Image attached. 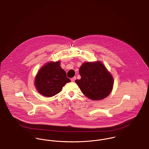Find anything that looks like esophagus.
Returning a JSON list of instances; mask_svg holds the SVG:
<instances>
[{
  "instance_id": "obj_1",
  "label": "esophagus",
  "mask_w": 149,
  "mask_h": 149,
  "mask_svg": "<svg viewBox=\"0 0 149 149\" xmlns=\"http://www.w3.org/2000/svg\"><path fill=\"white\" fill-rule=\"evenodd\" d=\"M75 79H76V77H74L73 78H72L71 79V80L72 81H75Z\"/></svg>"
}]
</instances>
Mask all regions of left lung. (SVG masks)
I'll return each mask as SVG.
<instances>
[{"label": "left lung", "instance_id": "8db88e82", "mask_svg": "<svg viewBox=\"0 0 149 149\" xmlns=\"http://www.w3.org/2000/svg\"><path fill=\"white\" fill-rule=\"evenodd\" d=\"M79 74L81 79L75 82L89 99L102 100L112 91L113 79L100 62H84L79 69Z\"/></svg>", "mask_w": 149, "mask_h": 149}]
</instances>
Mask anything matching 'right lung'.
Segmentation results:
<instances>
[{"label":"right lung","mask_w":149,"mask_h":149,"mask_svg":"<svg viewBox=\"0 0 149 149\" xmlns=\"http://www.w3.org/2000/svg\"><path fill=\"white\" fill-rule=\"evenodd\" d=\"M71 81L60 66V62H50L41 68L34 81L35 86L41 94L52 97L61 91L67 83Z\"/></svg>","instance_id":"1"}]
</instances>
